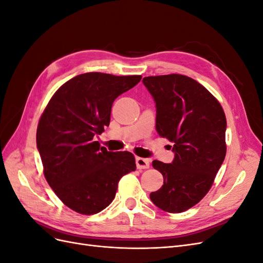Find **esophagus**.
Here are the masks:
<instances>
[{
	"label": "esophagus",
	"mask_w": 263,
	"mask_h": 263,
	"mask_svg": "<svg viewBox=\"0 0 263 263\" xmlns=\"http://www.w3.org/2000/svg\"><path fill=\"white\" fill-rule=\"evenodd\" d=\"M136 165H137V169H139V170H141V169H148L149 165H150L149 159L137 157L136 158Z\"/></svg>",
	"instance_id": "34e87169"
}]
</instances>
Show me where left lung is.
Here are the masks:
<instances>
[{
    "instance_id": "8db88e82",
    "label": "left lung",
    "mask_w": 263,
    "mask_h": 263,
    "mask_svg": "<svg viewBox=\"0 0 263 263\" xmlns=\"http://www.w3.org/2000/svg\"><path fill=\"white\" fill-rule=\"evenodd\" d=\"M156 103V129L173 142L171 163L154 160L163 185L150 200L164 212L182 213L208 194L226 156V116L219 102L182 74L142 79Z\"/></svg>"
}]
</instances>
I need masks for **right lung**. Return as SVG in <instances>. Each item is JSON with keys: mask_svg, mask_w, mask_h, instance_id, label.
I'll list each match as a JSON object with an SVG mask.
<instances>
[{"mask_svg": "<svg viewBox=\"0 0 263 263\" xmlns=\"http://www.w3.org/2000/svg\"><path fill=\"white\" fill-rule=\"evenodd\" d=\"M140 80L141 76L79 74L59 87L39 119L36 141L45 178L77 213L107 208L121 178L136 170L133 154L107 151L94 137L109 125L115 99Z\"/></svg>", "mask_w": 263, "mask_h": 263, "instance_id": "right-lung-1", "label": "right lung"}]
</instances>
